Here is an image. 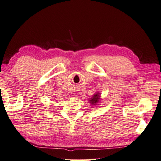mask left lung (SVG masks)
I'll use <instances>...</instances> for the list:
<instances>
[{
  "label": "left lung",
  "mask_w": 161,
  "mask_h": 161,
  "mask_svg": "<svg viewBox=\"0 0 161 161\" xmlns=\"http://www.w3.org/2000/svg\"><path fill=\"white\" fill-rule=\"evenodd\" d=\"M98 101H99V95L97 93V94H95L93 98H91V100H90V103L92 104H96L98 102Z\"/></svg>",
  "instance_id": "obj_1"
}]
</instances>
